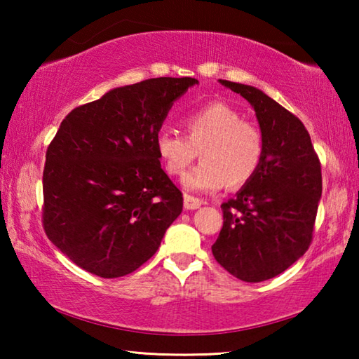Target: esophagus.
Here are the masks:
<instances>
[{
	"label": "esophagus",
	"instance_id": "esophagus-1",
	"mask_svg": "<svg viewBox=\"0 0 359 359\" xmlns=\"http://www.w3.org/2000/svg\"><path fill=\"white\" fill-rule=\"evenodd\" d=\"M201 204H204L203 199L194 198V196H191V194H185L184 196V205L187 210H194V209L201 208Z\"/></svg>",
	"mask_w": 359,
	"mask_h": 359
}]
</instances>
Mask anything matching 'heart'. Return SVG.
I'll return each instance as SVG.
<instances>
[{
	"label": "heart",
	"mask_w": 359,
	"mask_h": 359,
	"mask_svg": "<svg viewBox=\"0 0 359 359\" xmlns=\"http://www.w3.org/2000/svg\"><path fill=\"white\" fill-rule=\"evenodd\" d=\"M184 130L185 136L158 133L155 149L165 171L174 177L187 171L199 151L203 161L184 177L188 190L239 188L255 177L263 163V133L226 102H209L187 114Z\"/></svg>",
	"instance_id": "b5f03b06"
}]
</instances>
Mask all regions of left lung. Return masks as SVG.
<instances>
[{"instance_id":"obj_1","label":"left lung","mask_w":359,"mask_h":359,"mask_svg":"<svg viewBox=\"0 0 359 359\" xmlns=\"http://www.w3.org/2000/svg\"><path fill=\"white\" fill-rule=\"evenodd\" d=\"M220 82L257 112L264 158L255 177L222 204L223 226L212 253L231 276L258 283L282 274L311 247L321 163L294 114L250 85Z\"/></svg>"}]
</instances>
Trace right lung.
<instances>
[{
	"instance_id": "add662e5",
	"label": "right lung",
	"mask_w": 359,
	"mask_h": 359,
	"mask_svg": "<svg viewBox=\"0 0 359 359\" xmlns=\"http://www.w3.org/2000/svg\"><path fill=\"white\" fill-rule=\"evenodd\" d=\"M193 77L114 88L66 115L46 151L42 226L72 263L102 278L154 257L184 196L161 169L155 139Z\"/></svg>"
}]
</instances>
